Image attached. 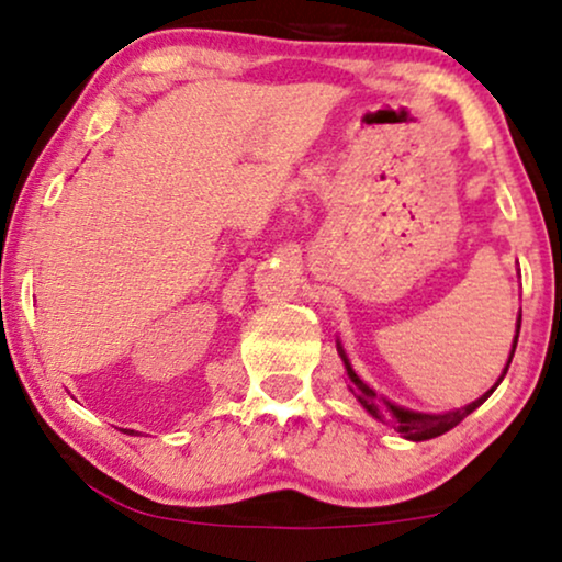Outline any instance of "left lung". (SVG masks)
<instances>
[{
  "label": "left lung",
  "mask_w": 562,
  "mask_h": 562,
  "mask_svg": "<svg viewBox=\"0 0 562 562\" xmlns=\"http://www.w3.org/2000/svg\"><path fill=\"white\" fill-rule=\"evenodd\" d=\"M519 327H521V317H519V323H516V338H514V346H512V356H508V361H506V369H504V374L498 376V382H495L493 387L487 390L483 397H477L475 403H470V405L459 407V411H451V413H439V415L407 411V407H400V405H395V403H390V400L379 397L376 392L371 390L369 384L363 382V379H361L359 374H356V371L351 369V363H348L346 353H344V346H340V344H338V353H340V359H344V363H346L348 387H351L353 397L359 400V403L363 405V411H367L369 415H374V418H376V420H382V424H390V426H395V431H397V434H403L405 439H411V441H426V439H436V436L447 434L449 428H454V426L459 424V420H464V418H468V415H470L472 411H477V407L483 405L485 400L493 395L495 387H498V384L504 382V376H506V371H508V363H512V359H514V351H516V340H519Z\"/></svg>",
  "instance_id": "8db88e82"
}]
</instances>
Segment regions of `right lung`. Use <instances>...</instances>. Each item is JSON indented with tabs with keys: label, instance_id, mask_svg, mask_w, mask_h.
Masks as SVG:
<instances>
[{
	"label": "right lung",
	"instance_id": "obj_1",
	"mask_svg": "<svg viewBox=\"0 0 562 562\" xmlns=\"http://www.w3.org/2000/svg\"><path fill=\"white\" fill-rule=\"evenodd\" d=\"M128 434H134V431H128Z\"/></svg>",
	"mask_w": 562,
	"mask_h": 562
}]
</instances>
